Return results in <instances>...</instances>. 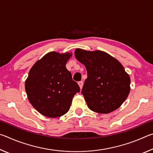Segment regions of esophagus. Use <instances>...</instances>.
<instances>
[{"instance_id": "obj_1", "label": "esophagus", "mask_w": 153, "mask_h": 153, "mask_svg": "<svg viewBox=\"0 0 153 153\" xmlns=\"http://www.w3.org/2000/svg\"><path fill=\"white\" fill-rule=\"evenodd\" d=\"M78 85H79V88H80V89H82V87H83V82H78Z\"/></svg>"}]
</instances>
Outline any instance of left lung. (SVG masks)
<instances>
[{"instance_id":"8db88e82","label":"left lung","mask_w":153,"mask_h":153,"mask_svg":"<svg viewBox=\"0 0 153 153\" xmlns=\"http://www.w3.org/2000/svg\"><path fill=\"white\" fill-rule=\"evenodd\" d=\"M75 56L87 70L82 93L90 109L106 114L120 107L130 92V77L120 62L101 51L76 48Z\"/></svg>"}]
</instances>
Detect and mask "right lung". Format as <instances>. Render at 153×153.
Wrapping results in <instances>:
<instances>
[{
    "label": "right lung",
    "mask_w": 153,
    "mask_h": 153,
    "mask_svg": "<svg viewBox=\"0 0 153 153\" xmlns=\"http://www.w3.org/2000/svg\"><path fill=\"white\" fill-rule=\"evenodd\" d=\"M71 53L50 52L30 69L25 82L30 102L46 117H61L68 112L79 87L72 79L66 63Z\"/></svg>",
    "instance_id": "obj_1"
}]
</instances>
